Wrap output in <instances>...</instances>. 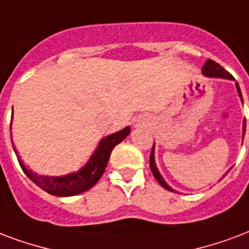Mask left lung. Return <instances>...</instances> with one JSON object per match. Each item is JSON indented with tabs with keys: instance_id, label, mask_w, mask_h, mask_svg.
Returning a JSON list of instances; mask_svg holds the SVG:
<instances>
[{
	"instance_id": "8db88e82",
	"label": "left lung",
	"mask_w": 249,
	"mask_h": 249,
	"mask_svg": "<svg viewBox=\"0 0 249 249\" xmlns=\"http://www.w3.org/2000/svg\"><path fill=\"white\" fill-rule=\"evenodd\" d=\"M202 71H204L205 75H209V77H223V78H229V79H234V77L231 75L227 70H225L222 68L219 64H217L215 61L213 60H206L205 62V65L202 66ZM236 89H238V92H239V96L242 98V91H240V87L239 85L236 83ZM246 133V121H244V124H243V134ZM150 168H151V172H153V175L157 180H158V183L162 185L163 188H166L168 191H172L168 185L166 184V181L163 180V178L160 176L159 174L158 168L155 166V160H154V146H153V149H151V154H150Z\"/></svg>"
}]
</instances>
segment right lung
<instances>
[{
  "mask_svg": "<svg viewBox=\"0 0 249 249\" xmlns=\"http://www.w3.org/2000/svg\"><path fill=\"white\" fill-rule=\"evenodd\" d=\"M129 132H130V128L126 126L120 132L113 133L111 136L102 140L99 147L91 157L86 166L78 172H74L70 175L61 176V178H48V176L37 175L32 171H27V168L22 163H20V167L24 171V174L37 187L41 188L43 191H45L49 195L60 197L75 196V195H79L85 191H89L90 188L94 187L95 184L99 181L106 167H107L112 150L124 138H126Z\"/></svg>",
  "mask_w": 249,
  "mask_h": 249,
  "instance_id": "1",
  "label": "right lung"
}]
</instances>
